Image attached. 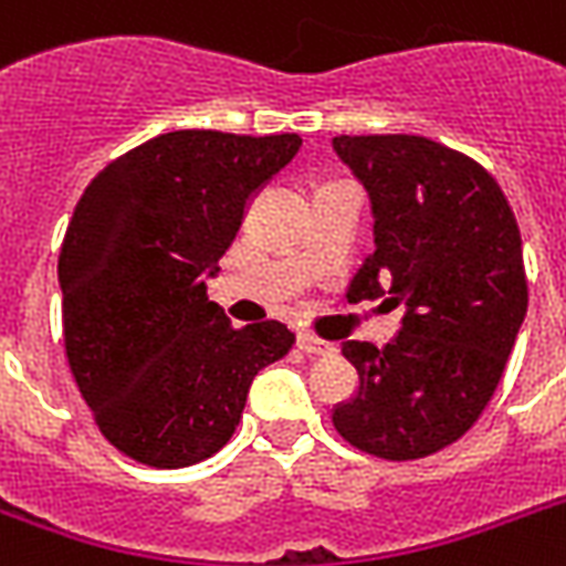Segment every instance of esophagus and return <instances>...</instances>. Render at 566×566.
Segmentation results:
<instances>
[{"label":"esophagus","instance_id":"1","mask_svg":"<svg viewBox=\"0 0 566 566\" xmlns=\"http://www.w3.org/2000/svg\"><path fill=\"white\" fill-rule=\"evenodd\" d=\"M296 347H300L302 353H308V356H332V353H335V344L314 338V335H300V338H296Z\"/></svg>","mask_w":566,"mask_h":566}]
</instances>
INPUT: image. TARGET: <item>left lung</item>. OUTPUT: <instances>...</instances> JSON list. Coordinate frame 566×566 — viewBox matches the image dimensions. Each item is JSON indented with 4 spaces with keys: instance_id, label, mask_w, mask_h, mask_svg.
Listing matches in <instances>:
<instances>
[{
    "instance_id": "8db88e82",
    "label": "left lung",
    "mask_w": 566,
    "mask_h": 566,
    "mask_svg": "<svg viewBox=\"0 0 566 566\" xmlns=\"http://www.w3.org/2000/svg\"><path fill=\"white\" fill-rule=\"evenodd\" d=\"M374 210V254L347 300L403 305L386 347L344 340L359 391L332 409L350 446L418 460L457 442L493 398L528 308L523 237L484 166L424 136H335Z\"/></svg>"
}]
</instances>
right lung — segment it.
Masks as SVG:
<instances>
[{
	"label": "right lung",
	"instance_id": "add662e5",
	"mask_svg": "<svg viewBox=\"0 0 566 566\" xmlns=\"http://www.w3.org/2000/svg\"><path fill=\"white\" fill-rule=\"evenodd\" d=\"M300 145L175 129L82 192L59 254L64 353L120 454L157 469L207 460L240 424L254 374L293 347L279 321L231 326L205 279Z\"/></svg>",
	"mask_w": 566,
	"mask_h": 566
}]
</instances>
